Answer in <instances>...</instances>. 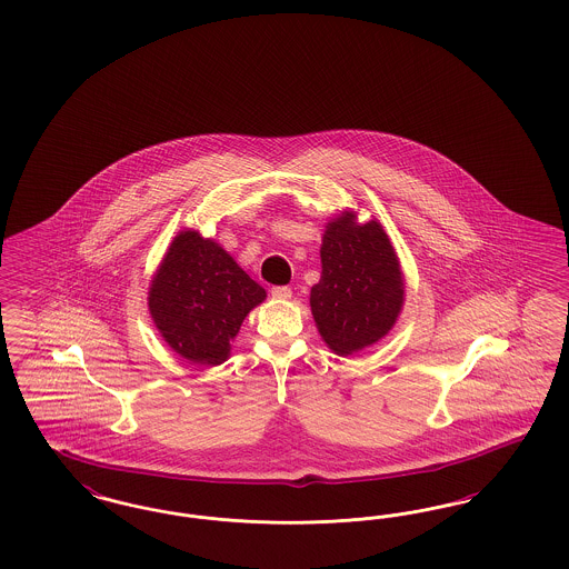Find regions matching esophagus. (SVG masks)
<instances>
[{
  "instance_id": "34e87169",
  "label": "esophagus",
  "mask_w": 569,
  "mask_h": 569,
  "mask_svg": "<svg viewBox=\"0 0 569 569\" xmlns=\"http://www.w3.org/2000/svg\"><path fill=\"white\" fill-rule=\"evenodd\" d=\"M271 296L277 298V300H290L292 298V290L288 286H274L273 290H271Z\"/></svg>"
}]
</instances>
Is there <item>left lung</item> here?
Masks as SVG:
<instances>
[{"label": "left lung", "mask_w": 569, "mask_h": 569, "mask_svg": "<svg viewBox=\"0 0 569 569\" xmlns=\"http://www.w3.org/2000/svg\"><path fill=\"white\" fill-rule=\"evenodd\" d=\"M321 277L311 288L319 335L337 356L381 341L405 305V274L383 227L342 211L321 239Z\"/></svg>", "instance_id": "1"}]
</instances>
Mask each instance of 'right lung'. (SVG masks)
<instances>
[{
  "label": "right lung",
  "instance_id": "add662e5",
  "mask_svg": "<svg viewBox=\"0 0 569 569\" xmlns=\"http://www.w3.org/2000/svg\"><path fill=\"white\" fill-rule=\"evenodd\" d=\"M267 298L228 251L182 230L152 277L148 307L164 342L194 365H222L246 316Z\"/></svg>",
  "mask_w": 569,
  "mask_h": 569
}]
</instances>
